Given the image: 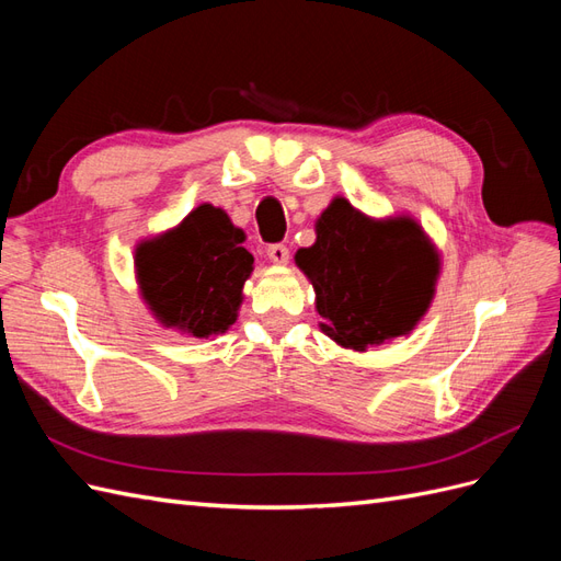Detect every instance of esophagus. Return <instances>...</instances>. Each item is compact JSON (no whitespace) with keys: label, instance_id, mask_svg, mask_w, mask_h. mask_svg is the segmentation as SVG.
Wrapping results in <instances>:
<instances>
[{"label":"esophagus","instance_id":"esophagus-1","mask_svg":"<svg viewBox=\"0 0 561 561\" xmlns=\"http://www.w3.org/2000/svg\"><path fill=\"white\" fill-rule=\"evenodd\" d=\"M266 254H268V260L274 262V264H287V260H290V250H287L283 243L268 245Z\"/></svg>","mask_w":561,"mask_h":561}]
</instances>
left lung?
Returning a JSON list of instances; mask_svg holds the SVG:
<instances>
[{
	"instance_id": "8db88e82",
	"label": "left lung",
	"mask_w": 561,
	"mask_h": 561,
	"mask_svg": "<svg viewBox=\"0 0 561 561\" xmlns=\"http://www.w3.org/2000/svg\"><path fill=\"white\" fill-rule=\"evenodd\" d=\"M295 262L316 290L320 330L353 351L410 334L439 276V254L416 219H371L342 196L322 210L316 243Z\"/></svg>"
}]
</instances>
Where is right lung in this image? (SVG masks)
Returning a JSON list of instances; mask_svg holds the SVG:
<instances>
[{
	"mask_svg": "<svg viewBox=\"0 0 561 561\" xmlns=\"http://www.w3.org/2000/svg\"><path fill=\"white\" fill-rule=\"evenodd\" d=\"M243 241L222 208L203 203L175 229L138 243L140 293L163 328L208 339L233 325L254 262Z\"/></svg>",
	"mask_w": 561,
	"mask_h": 561,
	"instance_id": "right-lung-1",
	"label": "right lung"
}]
</instances>
